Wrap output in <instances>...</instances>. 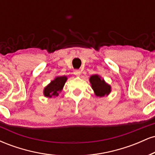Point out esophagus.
Masks as SVG:
<instances>
[{
  "label": "esophagus",
  "instance_id": "34e87169",
  "mask_svg": "<svg viewBox=\"0 0 155 155\" xmlns=\"http://www.w3.org/2000/svg\"><path fill=\"white\" fill-rule=\"evenodd\" d=\"M74 74L76 76H80L81 75V71L79 70H74Z\"/></svg>",
  "mask_w": 155,
  "mask_h": 155
}]
</instances>
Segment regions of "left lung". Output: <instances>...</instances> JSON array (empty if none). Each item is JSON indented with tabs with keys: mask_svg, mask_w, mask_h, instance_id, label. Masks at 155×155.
I'll use <instances>...</instances> for the list:
<instances>
[{
	"mask_svg": "<svg viewBox=\"0 0 155 155\" xmlns=\"http://www.w3.org/2000/svg\"><path fill=\"white\" fill-rule=\"evenodd\" d=\"M90 81L92 84V87L95 92V95L99 97L108 95L111 92V87L101 79L97 75H92L90 79Z\"/></svg>",
	"mask_w": 155,
	"mask_h": 155,
	"instance_id": "obj_1",
	"label": "left lung"
}]
</instances>
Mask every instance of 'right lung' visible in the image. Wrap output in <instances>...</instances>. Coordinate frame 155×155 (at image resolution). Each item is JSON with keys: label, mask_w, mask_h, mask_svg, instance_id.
<instances>
[{"label": "right lung", "mask_w": 155, "mask_h": 155, "mask_svg": "<svg viewBox=\"0 0 155 155\" xmlns=\"http://www.w3.org/2000/svg\"><path fill=\"white\" fill-rule=\"evenodd\" d=\"M67 80L66 76H59L51 81L44 90V94L46 97H55L59 95V92L62 91L64 84Z\"/></svg>", "instance_id": "add662e5"}]
</instances>
